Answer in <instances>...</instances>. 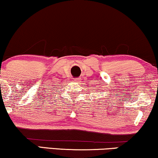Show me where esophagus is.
Here are the masks:
<instances>
[{
    "mask_svg": "<svg viewBox=\"0 0 158 158\" xmlns=\"http://www.w3.org/2000/svg\"><path fill=\"white\" fill-rule=\"evenodd\" d=\"M73 80L75 81H77L79 80V78H75V79H73Z\"/></svg>",
    "mask_w": 158,
    "mask_h": 158,
    "instance_id": "esophagus-1",
    "label": "esophagus"
}]
</instances>
